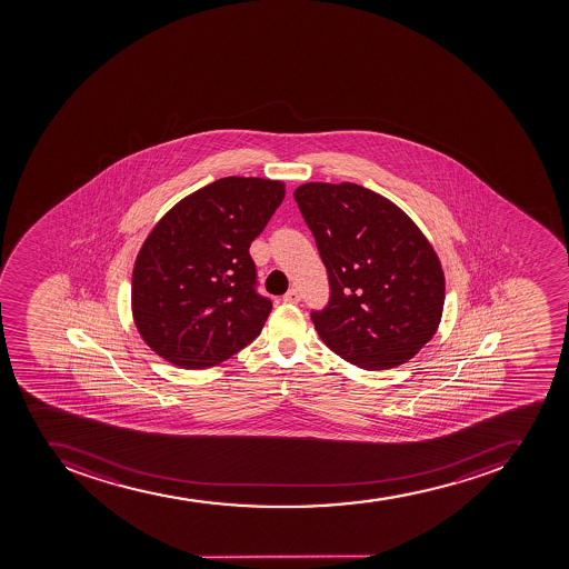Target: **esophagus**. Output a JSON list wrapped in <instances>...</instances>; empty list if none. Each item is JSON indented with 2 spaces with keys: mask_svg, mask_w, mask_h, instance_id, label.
Segmentation results:
<instances>
[{
  "mask_svg": "<svg viewBox=\"0 0 569 569\" xmlns=\"http://www.w3.org/2000/svg\"><path fill=\"white\" fill-rule=\"evenodd\" d=\"M283 302L286 303H298L300 302V292L297 289H291L283 295Z\"/></svg>",
  "mask_w": 569,
  "mask_h": 569,
  "instance_id": "1",
  "label": "esophagus"
}]
</instances>
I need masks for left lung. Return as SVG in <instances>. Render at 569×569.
I'll list each match as a JSON object with an SVG mask.
<instances>
[{"mask_svg": "<svg viewBox=\"0 0 569 569\" xmlns=\"http://www.w3.org/2000/svg\"><path fill=\"white\" fill-rule=\"evenodd\" d=\"M317 240L331 300L312 311L323 343L368 371L406 363L442 318V263L417 223L391 200L351 181L295 191Z\"/></svg>", "mask_w": 569, "mask_h": 569, "instance_id": "obj_1", "label": "left lung"}]
</instances>
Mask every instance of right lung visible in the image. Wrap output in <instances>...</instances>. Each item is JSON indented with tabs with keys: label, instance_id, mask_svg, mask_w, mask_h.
Returning <instances> with one entry per match:
<instances>
[{
	"label": "right lung",
	"instance_id": "1",
	"mask_svg": "<svg viewBox=\"0 0 569 569\" xmlns=\"http://www.w3.org/2000/svg\"><path fill=\"white\" fill-rule=\"evenodd\" d=\"M283 197V181L220 178L152 227L132 269L131 309L158 357L212 368L260 335L272 306L254 291L249 247Z\"/></svg>",
	"mask_w": 569,
	"mask_h": 569
}]
</instances>
